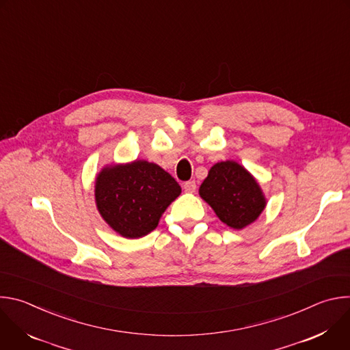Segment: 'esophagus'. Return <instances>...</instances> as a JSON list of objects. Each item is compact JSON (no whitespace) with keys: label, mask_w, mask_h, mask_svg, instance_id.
Wrapping results in <instances>:
<instances>
[{"label":"esophagus","mask_w":350,"mask_h":350,"mask_svg":"<svg viewBox=\"0 0 350 350\" xmlns=\"http://www.w3.org/2000/svg\"><path fill=\"white\" fill-rule=\"evenodd\" d=\"M184 191H185V192H189V193L195 192V191H196V183H195L193 180H189V181L184 183Z\"/></svg>","instance_id":"1"}]
</instances>
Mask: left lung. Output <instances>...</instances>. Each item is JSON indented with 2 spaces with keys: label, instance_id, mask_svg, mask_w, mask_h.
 I'll return each instance as SVG.
<instances>
[{
  "label": "left lung",
  "instance_id": "1",
  "mask_svg": "<svg viewBox=\"0 0 350 350\" xmlns=\"http://www.w3.org/2000/svg\"><path fill=\"white\" fill-rule=\"evenodd\" d=\"M199 196L234 230L256 221L267 205L258 180L235 161L215 163L199 187Z\"/></svg>",
  "mask_w": 350,
  "mask_h": 350
}]
</instances>
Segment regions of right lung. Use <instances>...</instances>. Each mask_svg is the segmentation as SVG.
<instances>
[{
	"label": "right lung",
	"instance_id": "right-lung-1",
	"mask_svg": "<svg viewBox=\"0 0 350 350\" xmlns=\"http://www.w3.org/2000/svg\"><path fill=\"white\" fill-rule=\"evenodd\" d=\"M180 193L181 187L166 170L144 159L107 165L95 176L99 215L116 234L129 239L154 231Z\"/></svg>",
	"mask_w": 350,
	"mask_h": 350
}]
</instances>
